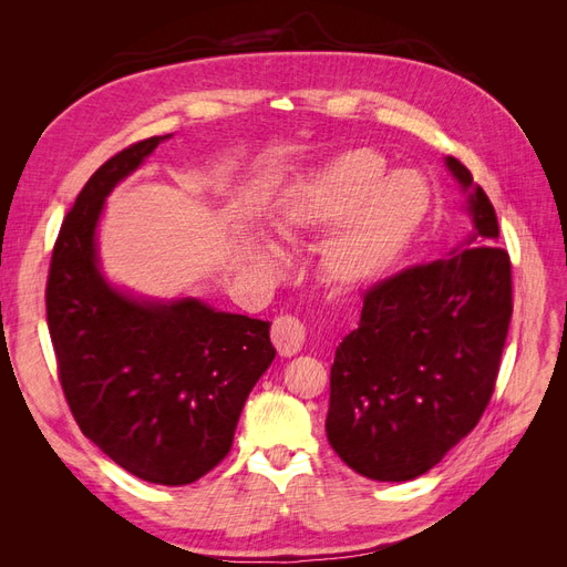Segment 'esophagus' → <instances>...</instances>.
Returning <instances> with one entry per match:
<instances>
[{"label": "esophagus", "instance_id": "obj_1", "mask_svg": "<svg viewBox=\"0 0 567 567\" xmlns=\"http://www.w3.org/2000/svg\"><path fill=\"white\" fill-rule=\"evenodd\" d=\"M271 342H274V348H277V352L281 357H293V354H298L302 350L305 326L296 317L281 315V317L274 319Z\"/></svg>", "mask_w": 567, "mask_h": 567}]
</instances>
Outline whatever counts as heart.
Listing matches in <instances>:
<instances>
[{"label":"heart","instance_id":"1","mask_svg":"<svg viewBox=\"0 0 567 567\" xmlns=\"http://www.w3.org/2000/svg\"><path fill=\"white\" fill-rule=\"evenodd\" d=\"M431 188L414 169L385 175V158L371 148H350L284 188L277 227L281 236L329 234L319 250L321 277L346 290L381 281L419 234ZM252 262L267 274L286 267L269 238L250 244Z\"/></svg>","mask_w":567,"mask_h":567}]
</instances>
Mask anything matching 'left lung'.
<instances>
[{"label":"left lung","mask_w":567,"mask_h":567,"mask_svg":"<svg viewBox=\"0 0 567 567\" xmlns=\"http://www.w3.org/2000/svg\"><path fill=\"white\" fill-rule=\"evenodd\" d=\"M444 165L473 229L442 260L367 290L357 329L336 350L326 416L336 454L379 483L431 471L492 398L511 321V260L468 167Z\"/></svg>","instance_id":"obj_1"}]
</instances>
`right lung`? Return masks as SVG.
<instances>
[{
  "label": "right lung",
  "mask_w": 567,
  "mask_h": 567,
  "mask_svg": "<svg viewBox=\"0 0 567 567\" xmlns=\"http://www.w3.org/2000/svg\"><path fill=\"white\" fill-rule=\"evenodd\" d=\"M173 134L106 161L65 215L47 281V321L65 400L84 437L153 485H192L227 456L250 390L274 362L269 321L192 296L113 284L99 225L113 188Z\"/></svg>",
  "instance_id": "add662e5"
}]
</instances>
